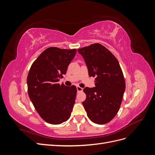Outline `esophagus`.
I'll return each instance as SVG.
<instances>
[{
  "label": "esophagus",
  "mask_w": 155,
  "mask_h": 155,
  "mask_svg": "<svg viewBox=\"0 0 155 155\" xmlns=\"http://www.w3.org/2000/svg\"><path fill=\"white\" fill-rule=\"evenodd\" d=\"M77 91L78 92H81L83 91V88L80 87L79 86H77Z\"/></svg>",
  "instance_id": "1"
}]
</instances>
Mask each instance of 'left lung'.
Listing matches in <instances>:
<instances>
[{
    "mask_svg": "<svg viewBox=\"0 0 155 155\" xmlns=\"http://www.w3.org/2000/svg\"><path fill=\"white\" fill-rule=\"evenodd\" d=\"M85 59L90 77H96L95 87H86L82 104L92 122L109 123L118 113L125 90L118 61L105 46L94 43L78 50Z\"/></svg>",
    "mask_w": 155,
    "mask_h": 155,
    "instance_id": "left-lung-1",
    "label": "left lung"
}]
</instances>
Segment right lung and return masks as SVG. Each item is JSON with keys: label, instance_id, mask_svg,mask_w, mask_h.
Instances as JSON below:
<instances>
[{"label": "right lung", "instance_id": "right-lung-1", "mask_svg": "<svg viewBox=\"0 0 155 155\" xmlns=\"http://www.w3.org/2000/svg\"><path fill=\"white\" fill-rule=\"evenodd\" d=\"M76 49L50 47L32 63L27 78L28 93L35 110L46 122L58 125L67 121L76 100V87L58 83L67 72Z\"/></svg>", "mask_w": 155, "mask_h": 155}]
</instances>
